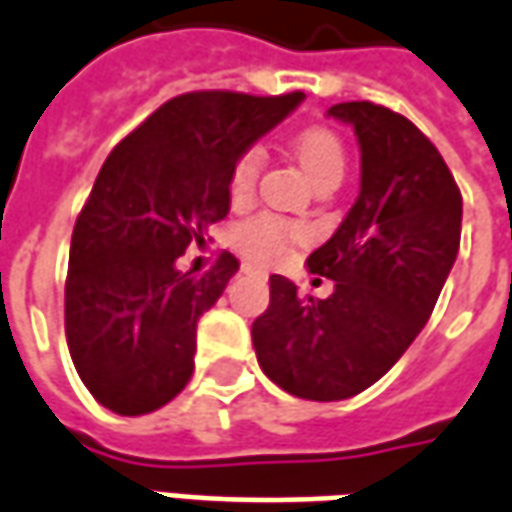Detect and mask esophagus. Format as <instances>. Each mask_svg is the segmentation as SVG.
<instances>
[{"label":"esophagus","instance_id":"34e87169","mask_svg":"<svg viewBox=\"0 0 512 512\" xmlns=\"http://www.w3.org/2000/svg\"><path fill=\"white\" fill-rule=\"evenodd\" d=\"M242 270H245V273H256V270H253L250 264H242Z\"/></svg>","mask_w":512,"mask_h":512}]
</instances>
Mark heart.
<instances>
[{"mask_svg":"<svg viewBox=\"0 0 512 512\" xmlns=\"http://www.w3.org/2000/svg\"><path fill=\"white\" fill-rule=\"evenodd\" d=\"M295 158L309 175V181L317 183L331 175L343 178L345 169V150L337 133L326 128H309L295 136L292 142ZM264 150L262 147H248L245 153L236 158L231 178H228V192L234 200H245L256 186V178L262 172ZM295 239H301V231L290 222L278 220V217H256V220L239 225L236 242L239 248L248 253L250 259L259 262H278Z\"/></svg>","mask_w":512,"mask_h":512,"instance_id":"1","label":"heart"}]
</instances>
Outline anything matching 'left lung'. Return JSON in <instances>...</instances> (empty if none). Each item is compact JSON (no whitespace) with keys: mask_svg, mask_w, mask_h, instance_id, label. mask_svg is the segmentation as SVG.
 <instances>
[{"mask_svg":"<svg viewBox=\"0 0 512 512\" xmlns=\"http://www.w3.org/2000/svg\"><path fill=\"white\" fill-rule=\"evenodd\" d=\"M329 116L354 128L362 155L354 206L306 259L334 292L312 298L270 276V306L250 329L264 376L309 401L357 396L396 365L438 303L463 225L460 189L410 119L373 102Z\"/></svg>","mask_w":512,"mask_h":512,"instance_id":"left-lung-1","label":"left lung"}]
</instances>
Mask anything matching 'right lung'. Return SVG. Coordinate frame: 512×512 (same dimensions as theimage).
Instances as JSON below:
<instances>
[{
  "mask_svg": "<svg viewBox=\"0 0 512 512\" xmlns=\"http://www.w3.org/2000/svg\"><path fill=\"white\" fill-rule=\"evenodd\" d=\"M301 100V91L181 94L105 158L74 222L63 303L77 376L105 410L147 415L186 387L197 320L239 262L225 250L209 273L192 276L178 256L231 209L236 158Z\"/></svg>",
  "mask_w": 512,
  "mask_h": 512,
  "instance_id": "obj_1",
  "label": "right lung"
}]
</instances>
